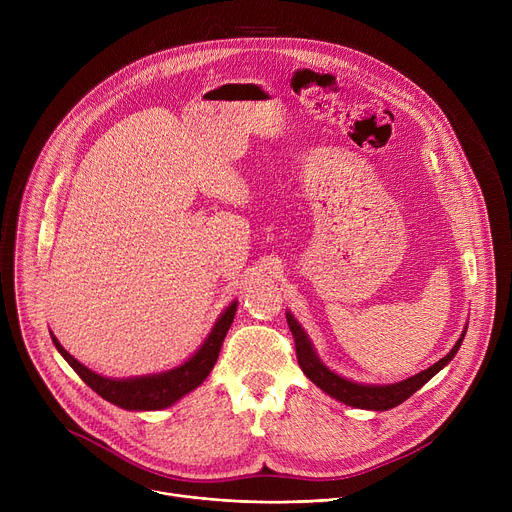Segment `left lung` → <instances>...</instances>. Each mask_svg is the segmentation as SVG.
Segmentation results:
<instances>
[{
    "instance_id": "8db88e82",
    "label": "left lung",
    "mask_w": 512,
    "mask_h": 512,
    "mask_svg": "<svg viewBox=\"0 0 512 512\" xmlns=\"http://www.w3.org/2000/svg\"><path fill=\"white\" fill-rule=\"evenodd\" d=\"M286 321L288 328L292 332L294 338V346H297V361L303 369V373L307 378L317 386L324 390L326 394H330L332 398L344 402L348 407H357V409H369V411H388L398 407L400 402H405L409 396H413L419 388H423L434 375L446 367L452 357L456 355V351L461 348V342L465 338V332L461 334V338L456 340V344L452 346V351L442 357L438 363H434L432 367H427L425 371L413 375L409 380H402L396 384H388V386H371V384H357L342 378V375L330 371L324 363L319 361V357L313 351V344L309 340V336L305 334V330L299 326V321L294 319V315L288 311L286 313Z\"/></svg>"
}]
</instances>
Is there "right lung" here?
<instances>
[{
	"mask_svg": "<svg viewBox=\"0 0 512 512\" xmlns=\"http://www.w3.org/2000/svg\"><path fill=\"white\" fill-rule=\"evenodd\" d=\"M236 305L238 303L234 301L220 315V319L215 321L211 334L205 338V342L191 359L170 371L141 375V378H126V380L103 378V375L91 371L83 363H78L53 334H51V340L56 344L60 355L68 361V365L80 375V380H83L91 390H95L107 402H112V405L126 411H159V409L172 407L176 400H180L184 394H188L205 382L215 361H218L222 342L234 321Z\"/></svg>",
	"mask_w": 512,
	"mask_h": 512,
	"instance_id": "add662e5",
	"label": "right lung"
}]
</instances>
